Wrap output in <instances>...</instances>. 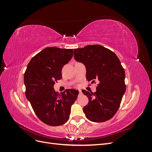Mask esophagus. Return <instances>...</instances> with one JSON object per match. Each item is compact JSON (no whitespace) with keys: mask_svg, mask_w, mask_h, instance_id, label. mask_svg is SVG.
Wrapping results in <instances>:
<instances>
[{"mask_svg":"<svg viewBox=\"0 0 152 152\" xmlns=\"http://www.w3.org/2000/svg\"><path fill=\"white\" fill-rule=\"evenodd\" d=\"M79 94H82V91H81V90H79Z\"/></svg>","mask_w":152,"mask_h":152,"instance_id":"34e87169","label":"esophagus"}]
</instances>
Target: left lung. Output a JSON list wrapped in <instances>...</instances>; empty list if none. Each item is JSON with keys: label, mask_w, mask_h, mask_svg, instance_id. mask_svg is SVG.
Listing matches in <instances>:
<instances>
[{"label": "left lung", "mask_w": 152, "mask_h": 152, "mask_svg": "<svg viewBox=\"0 0 152 152\" xmlns=\"http://www.w3.org/2000/svg\"><path fill=\"white\" fill-rule=\"evenodd\" d=\"M74 58L85 65L87 80L99 81L95 93L82 91L89 99L83 108L86 117L94 122L108 121L117 112L126 89L120 60L111 50L98 44L75 49Z\"/></svg>", "instance_id": "obj_1"}]
</instances>
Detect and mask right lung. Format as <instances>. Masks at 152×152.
Returning a JSON list of instances; mask_svg holds the SVG:
<instances>
[{"label":"right lung","instance_id":"add662e5","mask_svg":"<svg viewBox=\"0 0 152 152\" xmlns=\"http://www.w3.org/2000/svg\"><path fill=\"white\" fill-rule=\"evenodd\" d=\"M73 49L46 48L31 58L24 75L25 95L40 120L50 126L65 124L79 91L66 89L61 94L54 90L55 82L62 79L61 70L70 60Z\"/></svg>","mask_w":152,"mask_h":152}]
</instances>
